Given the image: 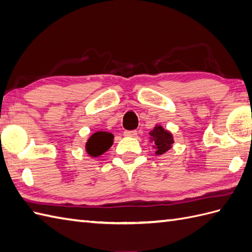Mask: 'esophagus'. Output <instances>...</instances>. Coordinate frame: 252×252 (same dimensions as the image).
<instances>
[{
  "label": "esophagus",
  "instance_id": "obj_1",
  "mask_svg": "<svg viewBox=\"0 0 252 252\" xmlns=\"http://www.w3.org/2000/svg\"><path fill=\"white\" fill-rule=\"evenodd\" d=\"M124 136H126V137H136L137 136V130H125Z\"/></svg>",
  "mask_w": 252,
  "mask_h": 252
}]
</instances>
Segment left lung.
I'll return each instance as SVG.
<instances>
[{
  "label": "left lung",
  "instance_id": "left-lung-1",
  "mask_svg": "<svg viewBox=\"0 0 252 252\" xmlns=\"http://www.w3.org/2000/svg\"><path fill=\"white\" fill-rule=\"evenodd\" d=\"M151 137L154 141L153 147L156 150V155L164 154L173 143V137L171 132L164 130L161 126H156L151 132Z\"/></svg>",
  "mask_w": 252,
  "mask_h": 252
}]
</instances>
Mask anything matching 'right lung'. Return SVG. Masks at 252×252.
I'll return each mask as SVG.
<instances>
[{
    "label": "right lung",
    "mask_w": 252,
    "mask_h": 252,
    "mask_svg": "<svg viewBox=\"0 0 252 252\" xmlns=\"http://www.w3.org/2000/svg\"><path fill=\"white\" fill-rule=\"evenodd\" d=\"M113 144V134L106 131H97L92 134L87 142V152L91 156L97 157L107 152Z\"/></svg>",
    "instance_id": "right-lung-1"
}]
</instances>
